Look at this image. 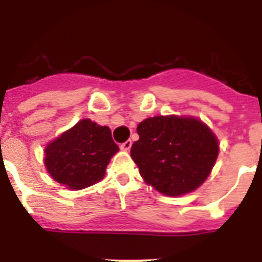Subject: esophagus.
Returning <instances> with one entry per match:
<instances>
[{"mask_svg": "<svg viewBox=\"0 0 262 262\" xmlns=\"http://www.w3.org/2000/svg\"><path fill=\"white\" fill-rule=\"evenodd\" d=\"M131 145H133V142H131V140H126V142L120 144V149H122V151H129Z\"/></svg>", "mask_w": 262, "mask_h": 262, "instance_id": "34e87169", "label": "esophagus"}]
</instances>
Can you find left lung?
I'll return each instance as SVG.
<instances>
[{
	"instance_id": "left-lung-1",
	"label": "left lung",
	"mask_w": 262,
	"mask_h": 262,
	"mask_svg": "<svg viewBox=\"0 0 262 262\" xmlns=\"http://www.w3.org/2000/svg\"><path fill=\"white\" fill-rule=\"evenodd\" d=\"M136 131L139 140L131 147V157L144 181L157 191L184 195L209 177L219 144L200 119L159 115L140 122Z\"/></svg>"
}]
</instances>
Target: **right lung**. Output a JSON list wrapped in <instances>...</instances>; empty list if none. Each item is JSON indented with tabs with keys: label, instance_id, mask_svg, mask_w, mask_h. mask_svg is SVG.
Segmentation results:
<instances>
[{
	"label": "right lung",
	"instance_id": "1",
	"mask_svg": "<svg viewBox=\"0 0 262 262\" xmlns=\"http://www.w3.org/2000/svg\"><path fill=\"white\" fill-rule=\"evenodd\" d=\"M118 151L108 127L82 119L46 147L45 165L55 181L81 190L105 177Z\"/></svg>",
	"mask_w": 262,
	"mask_h": 262
}]
</instances>
